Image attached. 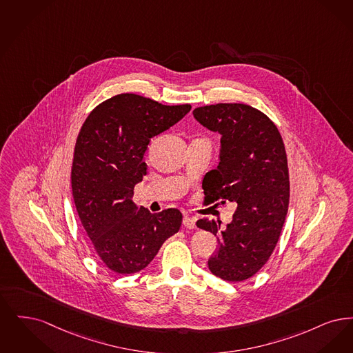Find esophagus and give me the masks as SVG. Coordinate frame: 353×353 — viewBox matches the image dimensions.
Returning <instances> with one entry per match:
<instances>
[{"instance_id": "esophagus-1", "label": "esophagus", "mask_w": 353, "mask_h": 353, "mask_svg": "<svg viewBox=\"0 0 353 353\" xmlns=\"http://www.w3.org/2000/svg\"><path fill=\"white\" fill-rule=\"evenodd\" d=\"M183 225L187 230H194L196 227V219L190 217V216H184Z\"/></svg>"}]
</instances>
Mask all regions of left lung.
<instances>
[{
  "label": "left lung",
  "instance_id": "8db88e82",
  "mask_svg": "<svg viewBox=\"0 0 353 353\" xmlns=\"http://www.w3.org/2000/svg\"><path fill=\"white\" fill-rule=\"evenodd\" d=\"M192 114L221 136L219 165L203 181L205 199L237 204L225 230L215 220L196 223L217 237L208 268L224 281L241 282L268 262L286 219L290 183L285 145L273 121L250 105H207Z\"/></svg>",
  "mask_w": 353,
  "mask_h": 353
}]
</instances>
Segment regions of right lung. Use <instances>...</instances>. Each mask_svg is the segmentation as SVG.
<instances>
[{
    "label": "right lung",
    "instance_id": "add662e5",
    "mask_svg": "<svg viewBox=\"0 0 353 353\" xmlns=\"http://www.w3.org/2000/svg\"><path fill=\"white\" fill-rule=\"evenodd\" d=\"M191 105H162L134 93L113 96L93 109L77 136L71 172L72 195L93 249L109 270L145 269L182 225L169 208L150 214L133 201L148 166L152 138L181 121Z\"/></svg>",
    "mask_w": 353,
    "mask_h": 353
}]
</instances>
